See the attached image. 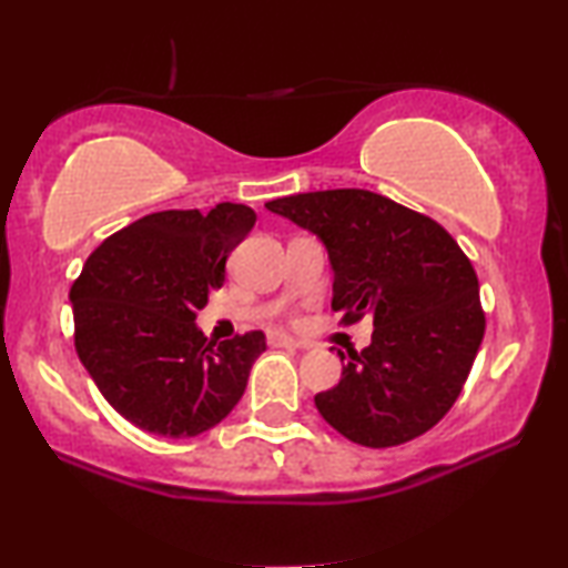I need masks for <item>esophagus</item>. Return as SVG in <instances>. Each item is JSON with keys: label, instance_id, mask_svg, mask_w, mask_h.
Listing matches in <instances>:
<instances>
[{"label": "esophagus", "instance_id": "34e87169", "mask_svg": "<svg viewBox=\"0 0 568 568\" xmlns=\"http://www.w3.org/2000/svg\"><path fill=\"white\" fill-rule=\"evenodd\" d=\"M268 341L274 346H292V348H310V344H305V341H297L292 336H286V333H274V336H268Z\"/></svg>", "mask_w": 568, "mask_h": 568}]
</instances>
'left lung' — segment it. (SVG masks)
I'll use <instances>...</instances> for the list:
<instances>
[{"label": "left lung", "mask_w": 568, "mask_h": 568, "mask_svg": "<svg viewBox=\"0 0 568 568\" xmlns=\"http://www.w3.org/2000/svg\"><path fill=\"white\" fill-rule=\"evenodd\" d=\"M266 209L323 240L341 323L372 315L375 325L338 385L315 395L321 416L364 447L422 437L453 408L484 341L468 255L442 224L364 189L297 193Z\"/></svg>", "instance_id": "8db88e82"}]
</instances>
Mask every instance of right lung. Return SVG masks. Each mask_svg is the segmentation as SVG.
Masks as SVG:
<instances>
[{"label":"right lung","mask_w":568,"mask_h":568,"mask_svg":"<svg viewBox=\"0 0 568 568\" xmlns=\"http://www.w3.org/2000/svg\"><path fill=\"white\" fill-rule=\"evenodd\" d=\"M255 224L245 204L146 214L103 240L72 284L74 348L103 398L139 429L185 439L243 398L266 336L206 341L196 313Z\"/></svg>","instance_id":"add662e5"}]
</instances>
